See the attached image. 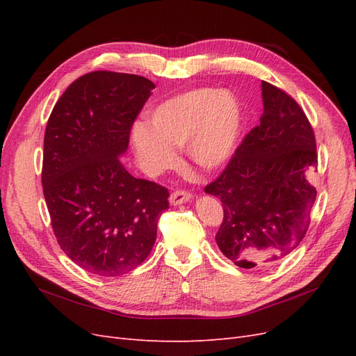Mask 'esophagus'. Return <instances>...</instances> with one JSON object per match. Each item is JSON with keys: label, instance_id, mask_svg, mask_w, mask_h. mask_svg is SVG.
<instances>
[{"label": "esophagus", "instance_id": "esophagus-1", "mask_svg": "<svg viewBox=\"0 0 356 356\" xmlns=\"http://www.w3.org/2000/svg\"><path fill=\"white\" fill-rule=\"evenodd\" d=\"M190 199H191V195H190L188 191H186V190H177V191L172 193L170 197H169V200H170L172 204L186 203V202H188Z\"/></svg>", "mask_w": 356, "mask_h": 356}]
</instances>
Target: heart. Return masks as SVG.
Returning a JSON list of instances; mask_svg holds the SVG:
<instances>
[{
  "instance_id": "obj_1",
  "label": "heart",
  "mask_w": 356,
  "mask_h": 356,
  "mask_svg": "<svg viewBox=\"0 0 356 356\" xmlns=\"http://www.w3.org/2000/svg\"><path fill=\"white\" fill-rule=\"evenodd\" d=\"M148 126L134 129V145L148 165L175 163L174 147L186 145L193 163L217 169L233 156L238 144L242 110L229 92L200 88L179 93L148 114Z\"/></svg>"
}]
</instances>
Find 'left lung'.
I'll list each match as a JSON object with an SVG mask.
<instances>
[{
    "label": "left lung",
    "mask_w": 356,
    "mask_h": 356,
    "mask_svg": "<svg viewBox=\"0 0 356 356\" xmlns=\"http://www.w3.org/2000/svg\"><path fill=\"white\" fill-rule=\"evenodd\" d=\"M260 124L236 148L221 175L204 187L224 218L215 234L221 252L242 268H266L293 252L309 229L316 188L315 134L288 93L261 83Z\"/></svg>",
    "instance_id": "left-lung-1"
}]
</instances>
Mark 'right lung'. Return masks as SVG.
<instances>
[{"label":"right lung","mask_w":356,"mask_h":356,"mask_svg":"<svg viewBox=\"0 0 356 356\" xmlns=\"http://www.w3.org/2000/svg\"><path fill=\"white\" fill-rule=\"evenodd\" d=\"M154 83L141 75H81L53 108L42 154V193L53 232L71 260L98 276L134 270L152 252L169 191L122 165L135 118Z\"/></svg>","instance_id":"obj_1"}]
</instances>
